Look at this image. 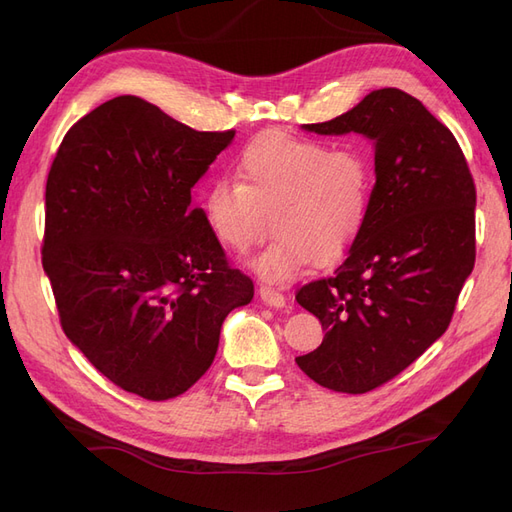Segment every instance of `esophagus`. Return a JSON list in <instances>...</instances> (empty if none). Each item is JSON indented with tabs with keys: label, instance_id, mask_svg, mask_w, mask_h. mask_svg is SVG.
Segmentation results:
<instances>
[{
	"label": "esophagus",
	"instance_id": "34e87169",
	"mask_svg": "<svg viewBox=\"0 0 512 512\" xmlns=\"http://www.w3.org/2000/svg\"><path fill=\"white\" fill-rule=\"evenodd\" d=\"M258 294H260V299L265 301L267 305H271V307H284V305H286V297H284V294H282L280 290L271 288V286H260Z\"/></svg>",
	"mask_w": 512,
	"mask_h": 512
}]
</instances>
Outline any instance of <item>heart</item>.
<instances>
[{
  "mask_svg": "<svg viewBox=\"0 0 512 512\" xmlns=\"http://www.w3.org/2000/svg\"><path fill=\"white\" fill-rule=\"evenodd\" d=\"M237 178L205 194V220L230 252L245 254L271 228V245L254 260L269 282H286L305 262H329L359 235L374 192V170L356 145L271 130L239 153Z\"/></svg>",
  "mask_w": 512,
  "mask_h": 512,
  "instance_id": "b5f03b06",
  "label": "heart"
}]
</instances>
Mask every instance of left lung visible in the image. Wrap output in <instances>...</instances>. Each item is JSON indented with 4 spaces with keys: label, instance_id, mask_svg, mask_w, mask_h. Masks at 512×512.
I'll list each match as a JSON object with an SVG mask.
<instances>
[{
    "label": "left lung",
    "instance_id": "left-lung-1",
    "mask_svg": "<svg viewBox=\"0 0 512 512\" xmlns=\"http://www.w3.org/2000/svg\"><path fill=\"white\" fill-rule=\"evenodd\" d=\"M376 143L367 220L333 275L299 288L324 329L297 365L324 389L367 393L414 363L451 324L476 258V188L453 132L410 94L371 91L352 111L307 123Z\"/></svg>",
    "mask_w": 512,
    "mask_h": 512
}]
</instances>
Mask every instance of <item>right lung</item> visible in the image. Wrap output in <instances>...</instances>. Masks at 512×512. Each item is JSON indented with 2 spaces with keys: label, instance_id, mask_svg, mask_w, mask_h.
<instances>
[{
  "label": "right lung",
  "instance_id": "add662e5",
  "mask_svg": "<svg viewBox=\"0 0 512 512\" xmlns=\"http://www.w3.org/2000/svg\"><path fill=\"white\" fill-rule=\"evenodd\" d=\"M232 136L119 96L76 121L51 164L42 267L61 329L138 397L188 391L211 367L228 312L254 299L192 198Z\"/></svg>",
  "mask_w": 512,
  "mask_h": 512
}]
</instances>
